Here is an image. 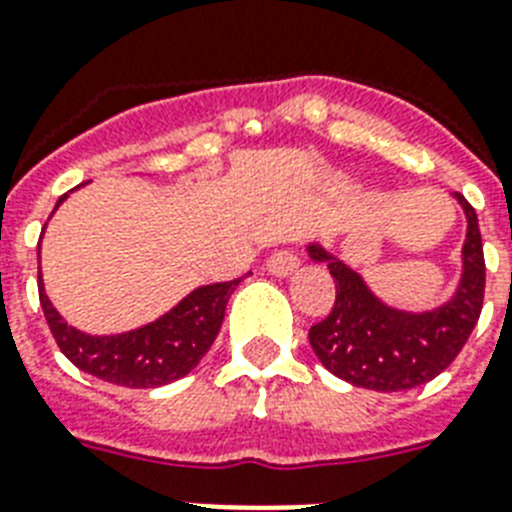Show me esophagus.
<instances>
[{
    "label": "esophagus",
    "mask_w": 512,
    "mask_h": 512,
    "mask_svg": "<svg viewBox=\"0 0 512 512\" xmlns=\"http://www.w3.org/2000/svg\"><path fill=\"white\" fill-rule=\"evenodd\" d=\"M298 266H301L298 253L287 251V248H282V251H274L272 256L266 259V269H269L274 277H287V274H293Z\"/></svg>",
    "instance_id": "esophagus-1"
}]
</instances>
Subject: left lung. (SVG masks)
Here are the masks:
<instances>
[{"mask_svg":"<svg viewBox=\"0 0 512 512\" xmlns=\"http://www.w3.org/2000/svg\"><path fill=\"white\" fill-rule=\"evenodd\" d=\"M468 219L463 243V277L445 306L408 314L384 306L356 274L324 248L311 246L335 277V306L308 329V342L327 371L345 382L377 392L411 390L432 382L455 361L479 322L484 306V246L474 206L455 193Z\"/></svg>","mask_w":512,"mask_h":512,"instance_id":"left-lung-1","label":"left lung"}]
</instances>
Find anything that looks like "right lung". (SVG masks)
I'll use <instances>...</instances> for the list:
<instances>
[{
    "instance_id": "add662e5",
    "label": "right lung",
    "mask_w": 512,
    "mask_h": 512,
    "mask_svg": "<svg viewBox=\"0 0 512 512\" xmlns=\"http://www.w3.org/2000/svg\"><path fill=\"white\" fill-rule=\"evenodd\" d=\"M62 198H67V193ZM62 198L57 206L62 204ZM238 282L198 287L162 319L125 335L109 337H91L67 327V322H62V316L46 298L41 274H38V301L59 350L80 371L120 387L149 390L185 377L206 356L211 342L217 340L227 301Z\"/></svg>"
}]
</instances>
